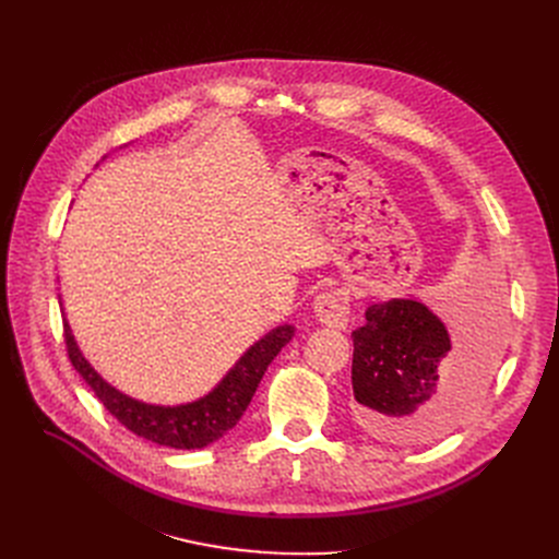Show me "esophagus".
I'll list each match as a JSON object with an SVG mask.
<instances>
[{
    "mask_svg": "<svg viewBox=\"0 0 559 559\" xmlns=\"http://www.w3.org/2000/svg\"><path fill=\"white\" fill-rule=\"evenodd\" d=\"M314 314L321 324H326L331 329H346L348 314H350L346 292L329 289L324 295H319L314 299Z\"/></svg>",
    "mask_w": 559,
    "mask_h": 559,
    "instance_id": "esophagus-1",
    "label": "esophagus"
}]
</instances>
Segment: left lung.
I'll return each mask as SVG.
<instances>
[{"label":"left lung","mask_w":559,"mask_h":559,"mask_svg":"<svg viewBox=\"0 0 559 559\" xmlns=\"http://www.w3.org/2000/svg\"><path fill=\"white\" fill-rule=\"evenodd\" d=\"M365 319L350 333L358 424L392 444H424L453 430L487 388L498 344L496 310H476L453 337L415 299L373 304Z\"/></svg>","instance_id":"8db88e82"}]
</instances>
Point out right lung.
I'll list each match as a JSON object with an SVG mask.
<instances>
[{"mask_svg": "<svg viewBox=\"0 0 559 559\" xmlns=\"http://www.w3.org/2000/svg\"><path fill=\"white\" fill-rule=\"evenodd\" d=\"M63 331L72 367L83 376L87 388L95 392V396L117 421L154 444L186 451L217 442L240 421L247 405L251 403V396L255 394L260 378L267 371L278 350L295 335V326L285 324L274 329L247 350L240 362L226 373V378L209 396L186 405L163 407L140 403L110 388L81 356L68 321L63 324Z\"/></svg>", "mask_w": 559, "mask_h": 559, "instance_id": "obj_1", "label": "right lung"}]
</instances>
